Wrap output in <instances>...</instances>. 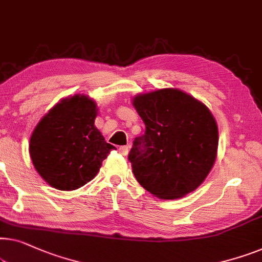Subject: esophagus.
Segmentation results:
<instances>
[{
    "label": "esophagus",
    "instance_id": "34e87169",
    "mask_svg": "<svg viewBox=\"0 0 262 262\" xmlns=\"http://www.w3.org/2000/svg\"><path fill=\"white\" fill-rule=\"evenodd\" d=\"M119 152L120 155H123V156H126V155L128 154V150H130V146L127 145H123V146H119Z\"/></svg>",
    "mask_w": 262,
    "mask_h": 262
}]
</instances>
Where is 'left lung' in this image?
Instances as JSON below:
<instances>
[{
    "label": "left lung",
    "instance_id": "1",
    "mask_svg": "<svg viewBox=\"0 0 262 262\" xmlns=\"http://www.w3.org/2000/svg\"><path fill=\"white\" fill-rule=\"evenodd\" d=\"M145 134L128 154L138 183L163 200L188 195L213 168L219 130L203 103L177 89H163L134 98Z\"/></svg>",
    "mask_w": 262,
    "mask_h": 262
}]
</instances>
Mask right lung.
Segmentation results:
<instances>
[{"instance_id": "right-lung-1", "label": "right lung", "mask_w": 262, "mask_h": 262, "mask_svg": "<svg viewBox=\"0 0 262 262\" xmlns=\"http://www.w3.org/2000/svg\"><path fill=\"white\" fill-rule=\"evenodd\" d=\"M97 104L75 94L56 104L34 128L29 155L34 168L53 188L75 190L93 180L116 149L94 125Z\"/></svg>"}]
</instances>
